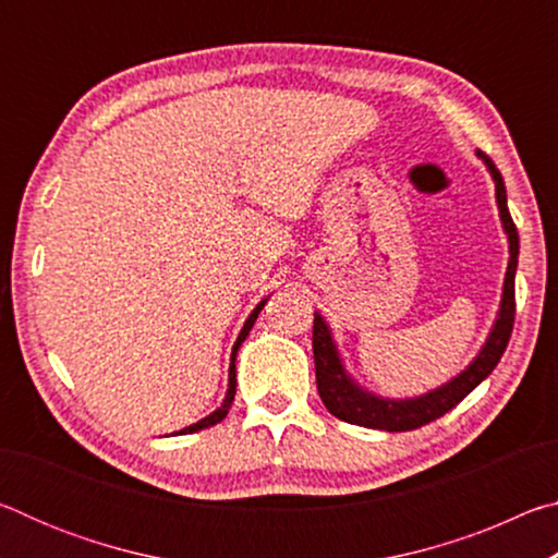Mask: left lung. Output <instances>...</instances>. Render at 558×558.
Returning <instances> with one entry per match:
<instances>
[{"label":"left lung","mask_w":558,"mask_h":558,"mask_svg":"<svg viewBox=\"0 0 558 558\" xmlns=\"http://www.w3.org/2000/svg\"><path fill=\"white\" fill-rule=\"evenodd\" d=\"M477 157L483 159L485 167L489 169V174L495 179L499 221H502V229L507 233V243H509V263L505 272L502 300H499V313L493 329H489L483 349H480L477 356L472 359L465 369H462L458 376H452L448 384L438 386V389H433L423 396H415V399H384V396H376L372 391L362 389V386L347 374L342 356H339L337 344L332 339V329H329L323 315L315 313L313 352H315L317 391H319V399H323V403L327 405V411L337 415L339 421L354 423V426H364V428L389 430V433L421 428L426 426V423L440 418V415L448 413L450 409H456V405L465 399L477 384H483L487 376L493 374L497 362L502 359L514 327V272H517V256H519V233L507 209V189H505L502 174H499V169L487 155L477 153Z\"/></svg>","instance_id":"left-lung-1"}]
</instances>
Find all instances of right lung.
Returning a JSON list of instances; mask_svg holds the SVG:
<instances>
[{
  "label": "right lung",
  "mask_w": 558,
  "mask_h": 558,
  "mask_svg": "<svg viewBox=\"0 0 558 558\" xmlns=\"http://www.w3.org/2000/svg\"><path fill=\"white\" fill-rule=\"evenodd\" d=\"M263 305H266V300H260V302H258L256 310H253V313L248 315V319H245V325H243V329L239 332V339H235L233 352H231V366H229V391H226V399H223V403H221L219 409H216L214 413L206 415V418L196 421V423H192V426H186V428L179 430V433H182V436H186V433H196V430H204V428H209V426H216V423L226 418V413H229L231 403H233V396H235V354H239V347L243 344V339L248 337L253 323H256V319H258ZM174 436H177V433H174Z\"/></svg>",
  "instance_id": "add662e5"
}]
</instances>
